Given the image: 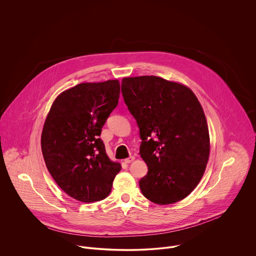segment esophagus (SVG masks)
I'll list each match as a JSON object with an SVG mask.
<instances>
[{"instance_id":"obj_1","label":"esophagus","mask_w":256,"mask_h":256,"mask_svg":"<svg viewBox=\"0 0 256 256\" xmlns=\"http://www.w3.org/2000/svg\"><path fill=\"white\" fill-rule=\"evenodd\" d=\"M134 160H135V156H129V158H125V160H124V162H125V164H130V162H132Z\"/></svg>"}]
</instances>
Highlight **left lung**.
<instances>
[{"instance_id": "1", "label": "left lung", "mask_w": 256, "mask_h": 256, "mask_svg": "<svg viewBox=\"0 0 256 256\" xmlns=\"http://www.w3.org/2000/svg\"><path fill=\"white\" fill-rule=\"evenodd\" d=\"M124 102L137 121L148 174L139 182L150 201L182 200L201 180L210 154L209 130L193 92L156 76L124 78Z\"/></svg>"}]
</instances>
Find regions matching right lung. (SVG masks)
<instances>
[{
    "label": "right lung",
    "instance_id": "obj_1",
    "mask_svg": "<svg viewBox=\"0 0 256 256\" xmlns=\"http://www.w3.org/2000/svg\"><path fill=\"white\" fill-rule=\"evenodd\" d=\"M119 94L117 80L78 84L57 96L46 117L41 135L46 166L59 187L78 201L106 198L121 170L100 138Z\"/></svg>",
    "mask_w": 256,
    "mask_h": 256
}]
</instances>
